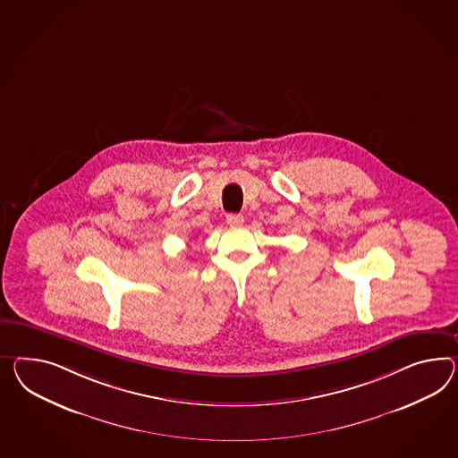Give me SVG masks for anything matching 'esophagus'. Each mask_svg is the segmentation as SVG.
<instances>
[{"mask_svg":"<svg viewBox=\"0 0 458 458\" xmlns=\"http://www.w3.org/2000/svg\"><path fill=\"white\" fill-rule=\"evenodd\" d=\"M225 223L229 224L231 227H239L244 223V217L241 214H227L225 216Z\"/></svg>","mask_w":458,"mask_h":458,"instance_id":"1","label":"esophagus"}]
</instances>
